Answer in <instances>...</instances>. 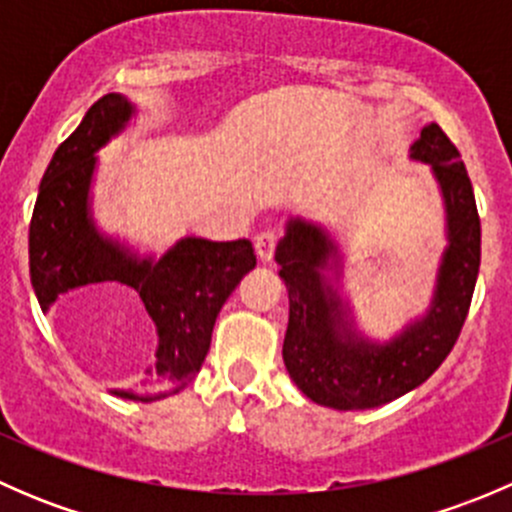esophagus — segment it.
<instances>
[{
  "mask_svg": "<svg viewBox=\"0 0 512 512\" xmlns=\"http://www.w3.org/2000/svg\"><path fill=\"white\" fill-rule=\"evenodd\" d=\"M275 245H277V237L272 232H262V235L255 237V252H257V260L260 262H270L272 255H275Z\"/></svg>",
  "mask_w": 512,
  "mask_h": 512,
  "instance_id": "1",
  "label": "esophagus"
}]
</instances>
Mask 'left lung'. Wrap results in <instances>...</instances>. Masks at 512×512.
<instances>
[{"mask_svg":"<svg viewBox=\"0 0 512 512\" xmlns=\"http://www.w3.org/2000/svg\"><path fill=\"white\" fill-rule=\"evenodd\" d=\"M409 158L426 163L443 205V247L428 307L391 337L359 327L344 289L337 232L292 218L275 252L289 294L282 359L289 379L314 404L337 411L376 409L421 386L456 344L480 267V220L471 178L446 133L428 123Z\"/></svg>","mask_w":512,"mask_h":512,"instance_id":"8db88e82","label":"left lung"}]
</instances>
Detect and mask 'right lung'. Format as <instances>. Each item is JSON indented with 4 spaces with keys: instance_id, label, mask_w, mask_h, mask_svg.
Masks as SVG:
<instances>
[{
    "instance_id": "1",
    "label": "right lung",
    "mask_w": 512,
    "mask_h": 512,
    "mask_svg": "<svg viewBox=\"0 0 512 512\" xmlns=\"http://www.w3.org/2000/svg\"><path fill=\"white\" fill-rule=\"evenodd\" d=\"M136 103L106 94L86 111L76 131L56 148L39 185L29 225V275L41 312L76 289H131L156 324V359L146 379L111 389L131 401H160L183 391L203 366L215 319L255 270L250 240L213 242L180 237L163 255L138 252L126 237L103 232L94 218L98 151L136 121Z\"/></svg>"
}]
</instances>
